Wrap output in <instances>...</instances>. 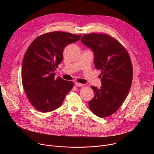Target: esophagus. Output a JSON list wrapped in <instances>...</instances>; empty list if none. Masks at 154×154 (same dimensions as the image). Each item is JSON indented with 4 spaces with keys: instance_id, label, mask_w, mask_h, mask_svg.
<instances>
[{
    "instance_id": "obj_1",
    "label": "esophagus",
    "mask_w": 154,
    "mask_h": 154,
    "mask_svg": "<svg viewBox=\"0 0 154 154\" xmlns=\"http://www.w3.org/2000/svg\"><path fill=\"white\" fill-rule=\"evenodd\" d=\"M75 86H77V87H82V86H83V85H84L83 84L80 83H79V82L75 83Z\"/></svg>"
}]
</instances>
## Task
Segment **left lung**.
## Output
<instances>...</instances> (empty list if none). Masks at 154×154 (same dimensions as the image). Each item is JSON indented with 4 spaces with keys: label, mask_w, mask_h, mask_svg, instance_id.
<instances>
[{
    "label": "left lung",
    "mask_w": 154,
    "mask_h": 154,
    "mask_svg": "<svg viewBox=\"0 0 154 154\" xmlns=\"http://www.w3.org/2000/svg\"><path fill=\"white\" fill-rule=\"evenodd\" d=\"M81 42L93 51L95 68L102 71L101 87L91 86L95 95L88 103L90 109L97 116L108 117L118 110L130 89L133 68L130 56L109 35L85 34Z\"/></svg>",
    "instance_id": "obj_1"
}]
</instances>
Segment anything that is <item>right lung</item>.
<instances>
[{"label":"right lung","instance_id":"obj_1","mask_svg":"<svg viewBox=\"0 0 154 154\" xmlns=\"http://www.w3.org/2000/svg\"><path fill=\"white\" fill-rule=\"evenodd\" d=\"M64 32H52L38 36L27 49L22 65V82L27 98L38 111L46 113L59 108L74 83L54 72L63 59L65 47L80 39Z\"/></svg>","mask_w":154,"mask_h":154}]
</instances>
